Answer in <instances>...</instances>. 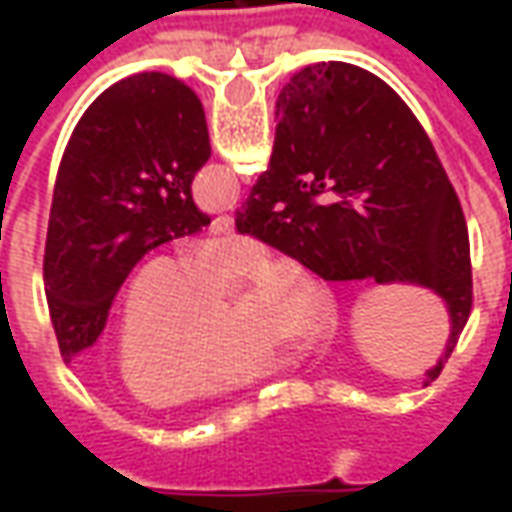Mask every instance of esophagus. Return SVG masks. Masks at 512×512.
I'll list each match as a JSON object with an SVG mask.
<instances>
[{
	"label": "esophagus",
	"mask_w": 512,
	"mask_h": 512,
	"mask_svg": "<svg viewBox=\"0 0 512 512\" xmlns=\"http://www.w3.org/2000/svg\"><path fill=\"white\" fill-rule=\"evenodd\" d=\"M211 233L213 235H230L233 233V219L230 216H216L211 222Z\"/></svg>",
	"instance_id": "1"
}]
</instances>
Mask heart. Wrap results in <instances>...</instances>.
Segmentation results:
<instances>
[{"mask_svg": "<svg viewBox=\"0 0 512 512\" xmlns=\"http://www.w3.org/2000/svg\"><path fill=\"white\" fill-rule=\"evenodd\" d=\"M252 263L244 244H211L191 257L150 260L131 282L117 332V370L147 406L186 403L268 376L293 343L321 345L337 332L329 293L290 263H260L230 304L224 288Z\"/></svg>", "mask_w": 512, "mask_h": 512, "instance_id": "1", "label": "heart"}]
</instances>
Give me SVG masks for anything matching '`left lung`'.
<instances>
[{"label":"left lung","mask_w":512,"mask_h":512,"mask_svg":"<svg viewBox=\"0 0 512 512\" xmlns=\"http://www.w3.org/2000/svg\"><path fill=\"white\" fill-rule=\"evenodd\" d=\"M211 158L200 98L167 73H136L95 98L62 153L43 285L65 362L104 332L117 290L156 246L211 219L191 180Z\"/></svg>","instance_id":"8db88e82"}]
</instances>
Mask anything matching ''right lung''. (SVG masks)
Here are the masks:
<instances>
[{"mask_svg":"<svg viewBox=\"0 0 512 512\" xmlns=\"http://www.w3.org/2000/svg\"><path fill=\"white\" fill-rule=\"evenodd\" d=\"M277 120L268 169L235 211V230L326 282L436 290L452 315L447 359L472 312V260L461 202L425 128L389 84L348 62L296 73Z\"/></svg>","mask_w":512,"mask_h":512,"instance_id":"add662e5","label":"right lung"}]
</instances>
